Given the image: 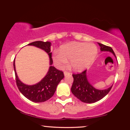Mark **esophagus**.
<instances>
[{
	"instance_id": "1",
	"label": "esophagus",
	"mask_w": 130,
	"mask_h": 130,
	"mask_svg": "<svg viewBox=\"0 0 130 130\" xmlns=\"http://www.w3.org/2000/svg\"><path fill=\"white\" fill-rule=\"evenodd\" d=\"M64 76H66L70 75V73L69 72H67V71H64Z\"/></svg>"
}]
</instances>
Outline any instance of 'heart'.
<instances>
[{"label":"heart","instance_id":"heart-1","mask_svg":"<svg viewBox=\"0 0 130 130\" xmlns=\"http://www.w3.org/2000/svg\"><path fill=\"white\" fill-rule=\"evenodd\" d=\"M97 53V47L94 44L75 42L61 46L60 51H55L53 59L59 68L67 66L70 61V67L80 72L93 63Z\"/></svg>","mask_w":130,"mask_h":130}]
</instances>
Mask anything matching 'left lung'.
Wrapping results in <instances>:
<instances>
[{"instance_id":"obj_1","label":"left lung","mask_w":130,"mask_h":130,"mask_svg":"<svg viewBox=\"0 0 130 130\" xmlns=\"http://www.w3.org/2000/svg\"><path fill=\"white\" fill-rule=\"evenodd\" d=\"M101 47V50L108 51L113 53L115 56L112 48L109 46L98 43ZM86 70H85L80 73L73 74V83L71 90L73 94L82 102L85 103H94L97 102L105 96L111 90V86L105 90H98L94 88L89 83L86 78Z\"/></svg>"}]
</instances>
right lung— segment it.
Masks as SVG:
<instances>
[{"mask_svg":"<svg viewBox=\"0 0 130 130\" xmlns=\"http://www.w3.org/2000/svg\"><path fill=\"white\" fill-rule=\"evenodd\" d=\"M28 45L35 46L47 52L49 55L50 64L53 63V59L51 58L52 53L50 52L51 42L38 41L31 42ZM13 67L16 83L19 91L25 97L34 102H43L51 98L54 95L58 84L64 77L63 71L58 70L53 66H50L47 75L40 82L36 85L28 86L21 82L18 77L15 70V60L13 61Z\"/></svg>","mask_w":130,"mask_h":130,"instance_id":"1","label":"right lung"}]
</instances>
